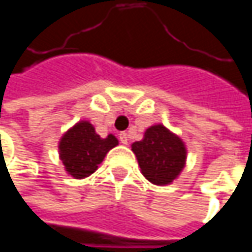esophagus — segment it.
<instances>
[{"label": "esophagus", "instance_id": "obj_1", "mask_svg": "<svg viewBox=\"0 0 252 252\" xmlns=\"http://www.w3.org/2000/svg\"><path fill=\"white\" fill-rule=\"evenodd\" d=\"M120 141H121L123 144H128V141H129V135H128L126 132H121V134H120Z\"/></svg>", "mask_w": 252, "mask_h": 252}]
</instances>
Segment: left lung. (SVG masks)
<instances>
[{
	"instance_id": "1",
	"label": "left lung",
	"mask_w": 252,
	"mask_h": 252,
	"mask_svg": "<svg viewBox=\"0 0 252 252\" xmlns=\"http://www.w3.org/2000/svg\"><path fill=\"white\" fill-rule=\"evenodd\" d=\"M131 150L144 178L159 187L172 184L187 163L185 143L163 124L149 126L143 138L131 144Z\"/></svg>"
}]
</instances>
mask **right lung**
<instances>
[{
    "label": "right lung",
    "mask_w": 252,
    "mask_h": 252,
    "mask_svg": "<svg viewBox=\"0 0 252 252\" xmlns=\"http://www.w3.org/2000/svg\"><path fill=\"white\" fill-rule=\"evenodd\" d=\"M115 146H118V138L114 134L102 138L89 121L81 120L61 135L58 155L68 175L84 179L97 169Z\"/></svg>",
    "instance_id": "1"
}]
</instances>
